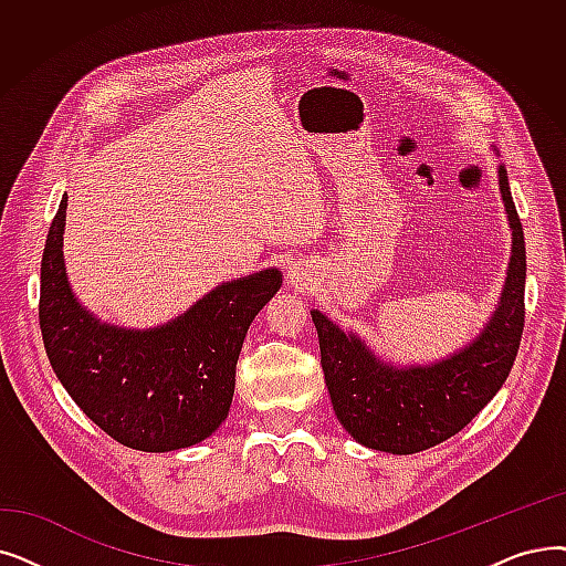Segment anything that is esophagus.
Listing matches in <instances>:
<instances>
[{"label": "esophagus", "mask_w": 566, "mask_h": 566, "mask_svg": "<svg viewBox=\"0 0 566 566\" xmlns=\"http://www.w3.org/2000/svg\"><path fill=\"white\" fill-rule=\"evenodd\" d=\"M301 280H303V277H301L298 270H291V282H296V284H298Z\"/></svg>", "instance_id": "1"}]
</instances>
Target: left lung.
Wrapping results in <instances>:
<instances>
[{
	"label": "left lung",
	"instance_id": "1",
	"mask_svg": "<svg viewBox=\"0 0 566 566\" xmlns=\"http://www.w3.org/2000/svg\"><path fill=\"white\" fill-rule=\"evenodd\" d=\"M500 191L513 235L502 298L483 331L462 349L430 365L396 367L367 344L312 310L324 379L337 421L358 444L396 455L432 449L458 434L506 381L525 326V235L506 168Z\"/></svg>",
	"mask_w": 566,
	"mask_h": 566
}]
</instances>
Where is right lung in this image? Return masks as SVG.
I'll return each mask as SVG.
<instances>
[{"label":"right lung","instance_id":"obj_1","mask_svg":"<svg viewBox=\"0 0 566 566\" xmlns=\"http://www.w3.org/2000/svg\"><path fill=\"white\" fill-rule=\"evenodd\" d=\"M66 196L41 259L43 347L69 396L119 444L147 453L199 444L229 416L254 316L282 286L277 268L224 282L164 326L102 324L73 296L62 235Z\"/></svg>","mask_w":566,"mask_h":566}]
</instances>
